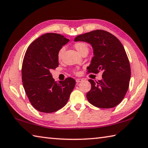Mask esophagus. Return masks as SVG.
Returning <instances> with one entry per match:
<instances>
[{
    "label": "esophagus",
    "mask_w": 148,
    "mask_h": 148,
    "mask_svg": "<svg viewBox=\"0 0 148 148\" xmlns=\"http://www.w3.org/2000/svg\"><path fill=\"white\" fill-rule=\"evenodd\" d=\"M83 81V79H81V78H78V79H76V83H79L82 82Z\"/></svg>",
    "instance_id": "obj_1"
}]
</instances>
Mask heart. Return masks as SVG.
I'll list each match as a JSON object with an SVG mask.
<instances>
[{
	"mask_svg": "<svg viewBox=\"0 0 148 148\" xmlns=\"http://www.w3.org/2000/svg\"><path fill=\"white\" fill-rule=\"evenodd\" d=\"M74 47L76 48V50L78 51V53H81L83 49H85V48H88L87 45L86 44H85V43H83V42H77L76 43V44L74 45ZM63 49H61L59 53H58V58H61V57L62 56V54H63Z\"/></svg>",
	"mask_w": 148,
	"mask_h": 148,
	"instance_id": "1",
	"label": "heart"
}]
</instances>
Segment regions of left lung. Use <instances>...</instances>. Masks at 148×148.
I'll list each match as a JSON object with an SVG mask.
<instances>
[{
    "mask_svg": "<svg viewBox=\"0 0 148 148\" xmlns=\"http://www.w3.org/2000/svg\"><path fill=\"white\" fill-rule=\"evenodd\" d=\"M75 42L90 44L94 56L87 67L88 72L103 71L102 79H89L91 89L87 94L89 103L98 108H111L124 99L128 91L131 69L126 51L116 37L103 30L92 31L75 38Z\"/></svg>",
    "mask_w": 148,
    "mask_h": 148,
    "instance_id": "obj_1",
    "label": "left lung"
}]
</instances>
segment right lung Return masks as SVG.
Masks as SVG:
<instances>
[{
    "instance_id": "add662e5",
    "label": "right lung",
    "mask_w": 148,
    "mask_h": 148,
    "mask_svg": "<svg viewBox=\"0 0 148 148\" xmlns=\"http://www.w3.org/2000/svg\"><path fill=\"white\" fill-rule=\"evenodd\" d=\"M69 39L57 33H46L27 48L22 68L23 86L31 105L38 111L53 113L64 106L76 85L73 78L55 82L51 69L59 65L58 53Z\"/></svg>"
}]
</instances>
